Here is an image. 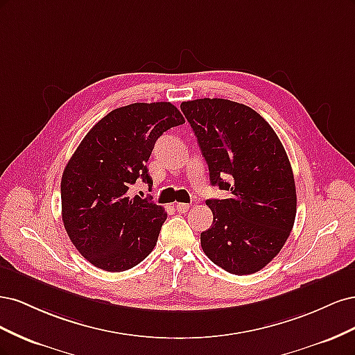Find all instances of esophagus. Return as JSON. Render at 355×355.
<instances>
[{
	"instance_id": "esophagus-1",
	"label": "esophagus",
	"mask_w": 355,
	"mask_h": 355,
	"mask_svg": "<svg viewBox=\"0 0 355 355\" xmlns=\"http://www.w3.org/2000/svg\"><path fill=\"white\" fill-rule=\"evenodd\" d=\"M189 209H191V206L187 202H178V206H176V210L179 213H187Z\"/></svg>"
}]
</instances>
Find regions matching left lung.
I'll list each match as a JSON object with an SVG mask.
<instances>
[{"instance_id":"8db88e82","label":"left lung","mask_w":355,"mask_h":355,"mask_svg":"<svg viewBox=\"0 0 355 355\" xmlns=\"http://www.w3.org/2000/svg\"><path fill=\"white\" fill-rule=\"evenodd\" d=\"M210 184L231 191L207 200L213 225L201 232L202 252L235 275L261 271L280 253L296 218L292 166L280 139L249 106L227 99L182 102Z\"/></svg>"}]
</instances>
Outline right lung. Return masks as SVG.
<instances>
[{
  "mask_svg": "<svg viewBox=\"0 0 355 355\" xmlns=\"http://www.w3.org/2000/svg\"><path fill=\"white\" fill-rule=\"evenodd\" d=\"M170 102L132 103L105 115L85 135L63 170L62 220L72 244L101 270L121 272L141 263L157 244L166 210L132 196L157 139L184 124Z\"/></svg>",
  "mask_w": 355,
  "mask_h": 355,
  "instance_id": "add662e5",
  "label": "right lung"
}]
</instances>
